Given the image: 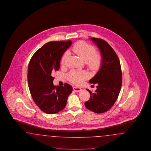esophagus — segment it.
<instances>
[{"label":"esophagus","instance_id":"obj_1","mask_svg":"<svg viewBox=\"0 0 151 151\" xmlns=\"http://www.w3.org/2000/svg\"><path fill=\"white\" fill-rule=\"evenodd\" d=\"M73 90L75 91H76V92H79V91H81L82 89H81V88H78V87L74 86V87H73Z\"/></svg>","mask_w":151,"mask_h":151}]
</instances>
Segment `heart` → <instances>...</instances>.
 Here are the masks:
<instances>
[{"label":"heart","mask_w":151,"mask_h":151,"mask_svg":"<svg viewBox=\"0 0 151 151\" xmlns=\"http://www.w3.org/2000/svg\"><path fill=\"white\" fill-rule=\"evenodd\" d=\"M73 53L77 54L84 60L87 67L93 71H98L102 64V56L97 53L95 47L84 41H80L73 45L71 49ZM69 55L68 52L62 57L61 63L64 65ZM88 74L85 71L71 70L68 74V78L74 84H81L86 78Z\"/></svg>","instance_id":"obj_1"}]
</instances>
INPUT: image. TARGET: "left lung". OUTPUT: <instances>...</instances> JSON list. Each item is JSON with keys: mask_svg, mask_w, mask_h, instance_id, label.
Masks as SVG:
<instances>
[{"mask_svg": "<svg viewBox=\"0 0 151 151\" xmlns=\"http://www.w3.org/2000/svg\"><path fill=\"white\" fill-rule=\"evenodd\" d=\"M101 51L102 64L99 71L90 80L91 84L98 85L94 93L88 89L91 97L85 102V107L97 114H102L111 109L116 101L122 85L120 62L115 50L102 39L91 38Z\"/></svg>", "mask_w": 151, "mask_h": 151, "instance_id": "1", "label": "left lung"}]
</instances>
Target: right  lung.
I'll list each match as a JSON object with an SVG mask.
<instances>
[{
	"label": "right lung",
	"instance_id": "1",
	"mask_svg": "<svg viewBox=\"0 0 151 151\" xmlns=\"http://www.w3.org/2000/svg\"><path fill=\"white\" fill-rule=\"evenodd\" d=\"M72 41L50 42L39 49L31 57L27 80L32 98L39 108L47 114H54L63 109L73 88L54 86L52 75L60 69V60Z\"/></svg>",
	"mask_w": 151,
	"mask_h": 151
}]
</instances>
